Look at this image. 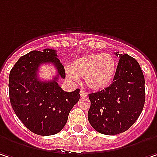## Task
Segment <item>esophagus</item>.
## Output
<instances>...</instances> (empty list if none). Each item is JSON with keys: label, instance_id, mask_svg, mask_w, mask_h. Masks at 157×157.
Listing matches in <instances>:
<instances>
[{"label": "esophagus", "instance_id": "34e87169", "mask_svg": "<svg viewBox=\"0 0 157 157\" xmlns=\"http://www.w3.org/2000/svg\"><path fill=\"white\" fill-rule=\"evenodd\" d=\"M80 95H81V97H86V96L88 95V93H86V92H84L83 90H81V92H80Z\"/></svg>", "mask_w": 157, "mask_h": 157}]
</instances>
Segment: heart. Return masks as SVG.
<instances>
[{
    "label": "heart",
    "mask_w": 157,
    "mask_h": 157,
    "mask_svg": "<svg viewBox=\"0 0 157 157\" xmlns=\"http://www.w3.org/2000/svg\"><path fill=\"white\" fill-rule=\"evenodd\" d=\"M117 70L115 58L109 54H91L75 59L67 69L66 75L74 81L84 79L88 88L101 91L112 82Z\"/></svg>",
    "instance_id": "obj_1"
}]
</instances>
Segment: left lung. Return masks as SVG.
<instances>
[{
	"label": "left lung",
	"instance_id": "8db88e82",
	"mask_svg": "<svg viewBox=\"0 0 157 157\" xmlns=\"http://www.w3.org/2000/svg\"><path fill=\"white\" fill-rule=\"evenodd\" d=\"M119 56L113 82L102 91L90 93L88 121L104 135H117L128 130L141 114L145 105V77L135 58Z\"/></svg>",
	"mask_w": 157,
	"mask_h": 157
}]
</instances>
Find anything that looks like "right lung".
<instances>
[{
	"label": "right lung",
	"mask_w": 157,
	"mask_h": 157,
	"mask_svg": "<svg viewBox=\"0 0 157 157\" xmlns=\"http://www.w3.org/2000/svg\"><path fill=\"white\" fill-rule=\"evenodd\" d=\"M51 63L57 75L44 82L37 77L40 64ZM64 79L63 64L56 51L46 48L31 51L14 64L9 76V95L12 109L24 126L36 135L51 136L60 132L67 122L70 110L78 102L80 90L67 93L57 83Z\"/></svg>",
	"instance_id": "add662e5"
}]
</instances>
